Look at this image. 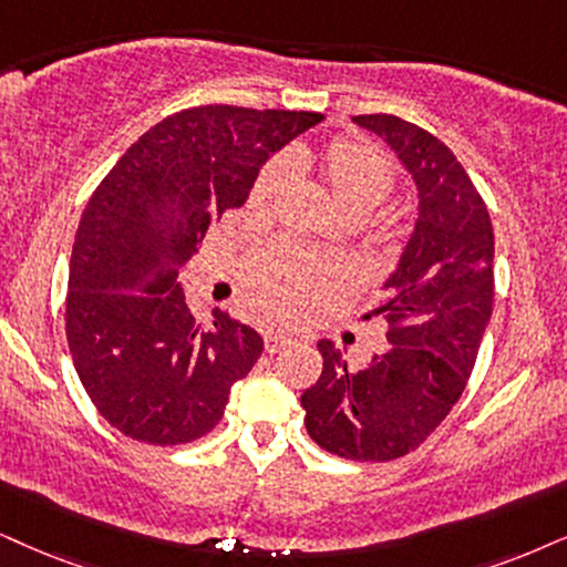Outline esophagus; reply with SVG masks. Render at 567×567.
<instances>
[{
  "mask_svg": "<svg viewBox=\"0 0 567 567\" xmlns=\"http://www.w3.org/2000/svg\"><path fill=\"white\" fill-rule=\"evenodd\" d=\"M292 342L290 334L285 332H267L264 334V348H267V353H279L282 348H288Z\"/></svg>",
  "mask_w": 567,
  "mask_h": 567,
  "instance_id": "34e87169",
  "label": "esophagus"
}]
</instances>
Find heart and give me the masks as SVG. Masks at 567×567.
<instances>
[{
	"mask_svg": "<svg viewBox=\"0 0 567 567\" xmlns=\"http://www.w3.org/2000/svg\"><path fill=\"white\" fill-rule=\"evenodd\" d=\"M288 175H317L332 204L350 221L367 219L398 185L392 162L371 143L334 138L324 148L292 146L271 159L248 193V209L267 217ZM350 267L340 259H317L288 243H269L246 259L243 285L248 303L267 319L298 321L321 306L329 292L350 282Z\"/></svg>",
	"mask_w": 567,
	"mask_h": 567,
	"instance_id": "obj_1",
	"label": "heart"
}]
</instances>
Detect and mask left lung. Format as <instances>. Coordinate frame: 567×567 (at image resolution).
Instances as JSON below:
<instances>
[{"instance_id":"1","label":"left lung","mask_w":567,"mask_h":567,"mask_svg":"<svg viewBox=\"0 0 567 567\" xmlns=\"http://www.w3.org/2000/svg\"><path fill=\"white\" fill-rule=\"evenodd\" d=\"M353 120L382 135L413 175L419 219L367 317H384L390 348L350 369L334 342L319 340L324 369L300 405L327 453L384 463L419 447L468 384L492 317L494 233L482 193L436 135L395 114Z\"/></svg>"}]
</instances>
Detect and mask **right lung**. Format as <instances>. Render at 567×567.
Segmentation results:
<instances>
[{
    "instance_id": "add662e5",
    "label": "right lung",
    "mask_w": 567,
    "mask_h": 567,
    "mask_svg": "<svg viewBox=\"0 0 567 567\" xmlns=\"http://www.w3.org/2000/svg\"><path fill=\"white\" fill-rule=\"evenodd\" d=\"M321 120L190 106L143 133L93 190L70 256L64 327L91 403L125 436L162 447L198 440L259 361V332L219 308L198 321L177 271L212 221L248 198L261 164Z\"/></svg>"
}]
</instances>
